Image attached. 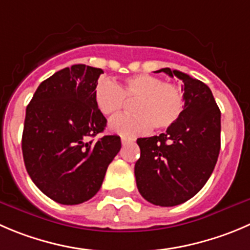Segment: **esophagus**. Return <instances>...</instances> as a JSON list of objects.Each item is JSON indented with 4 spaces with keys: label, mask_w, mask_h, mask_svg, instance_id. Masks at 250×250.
<instances>
[{
    "label": "esophagus",
    "mask_w": 250,
    "mask_h": 250,
    "mask_svg": "<svg viewBox=\"0 0 250 250\" xmlns=\"http://www.w3.org/2000/svg\"><path fill=\"white\" fill-rule=\"evenodd\" d=\"M121 142H122V145H127L128 143H132L133 139H130V138H127V137H122L121 138Z\"/></svg>",
    "instance_id": "1"
}]
</instances>
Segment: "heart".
<instances>
[{
  "label": "heart",
  "mask_w": 250,
  "mask_h": 250,
  "mask_svg": "<svg viewBox=\"0 0 250 250\" xmlns=\"http://www.w3.org/2000/svg\"><path fill=\"white\" fill-rule=\"evenodd\" d=\"M94 100L99 111L107 117L118 115L125 101H134L130 107L134 115L118 116L110 122L113 133L128 138L146 134L152 127L168 129L178 122L186 105L178 85L151 74H137L121 84L101 79L94 89Z\"/></svg>",
  "instance_id": "heart-1"
}]
</instances>
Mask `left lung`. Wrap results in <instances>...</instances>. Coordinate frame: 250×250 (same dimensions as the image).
Here are the masks:
<instances>
[{
  "instance_id": "8db88e82",
  "label": "left lung",
  "mask_w": 250,
  "mask_h": 250,
  "mask_svg": "<svg viewBox=\"0 0 250 250\" xmlns=\"http://www.w3.org/2000/svg\"><path fill=\"white\" fill-rule=\"evenodd\" d=\"M183 82L184 111L160 135L139 138L134 174L139 193L160 207H174L194 197L211 176L221 146V112L207 84L176 69L162 68Z\"/></svg>"
}]
</instances>
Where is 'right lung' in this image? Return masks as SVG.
<instances>
[{"label":"right lung","instance_id":"obj_1","mask_svg":"<svg viewBox=\"0 0 250 250\" xmlns=\"http://www.w3.org/2000/svg\"><path fill=\"white\" fill-rule=\"evenodd\" d=\"M103 69L74 64L43 81L26 106L21 150L39 189L63 205L91 199L121 149L118 135L89 140L106 127L94 89Z\"/></svg>","mask_w":250,"mask_h":250}]
</instances>
